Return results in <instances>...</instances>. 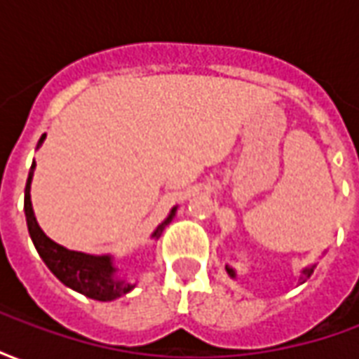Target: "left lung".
<instances>
[{
  "instance_id": "8db88e82",
  "label": "left lung",
  "mask_w": 359,
  "mask_h": 359,
  "mask_svg": "<svg viewBox=\"0 0 359 359\" xmlns=\"http://www.w3.org/2000/svg\"><path fill=\"white\" fill-rule=\"evenodd\" d=\"M226 273H229L231 277H234V269H233V267H229V265H226ZM311 273H313V267H309V269H304V275H306V277H309Z\"/></svg>"
}]
</instances>
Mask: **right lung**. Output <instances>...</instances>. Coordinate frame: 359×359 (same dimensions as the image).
<instances>
[{
  "label": "right lung",
  "instance_id": "1",
  "mask_svg": "<svg viewBox=\"0 0 359 359\" xmlns=\"http://www.w3.org/2000/svg\"><path fill=\"white\" fill-rule=\"evenodd\" d=\"M46 134H42V138L38 142V146L42 144ZM36 163H32L30 172H28L27 188H25V215H27V225L30 238L34 242L38 254L43 259V264L50 267V271L55 277L69 288H73L76 292L88 296L92 300L100 302H109L115 300L123 294L130 292L134 285H128L126 280L115 278V267L111 264L109 256H88V254H82V252H73V250H67L63 246H59L53 241H50L43 231L38 226L34 217V211H32V202H30V182H32V175H34ZM177 208H172L169 217L165 219L161 225L157 226L156 233L151 236H159L163 233L165 225L169 223L175 215Z\"/></svg>",
  "mask_w": 359,
  "mask_h": 359
}]
</instances>
